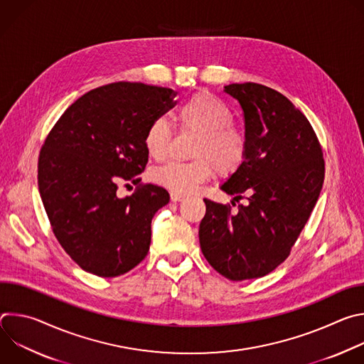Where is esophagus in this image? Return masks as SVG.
Listing matches in <instances>:
<instances>
[{
	"mask_svg": "<svg viewBox=\"0 0 364 364\" xmlns=\"http://www.w3.org/2000/svg\"><path fill=\"white\" fill-rule=\"evenodd\" d=\"M184 197H186V196H183V194L171 193V201H174V203H177V201H183V200H184Z\"/></svg>",
	"mask_w": 364,
	"mask_h": 364,
	"instance_id": "obj_1",
	"label": "esophagus"
}]
</instances>
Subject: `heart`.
I'll use <instances>...</instances> for the list:
<instances>
[{
	"label": "heart",
	"instance_id": "heart-1",
	"mask_svg": "<svg viewBox=\"0 0 364 364\" xmlns=\"http://www.w3.org/2000/svg\"><path fill=\"white\" fill-rule=\"evenodd\" d=\"M184 128L197 132L188 163H167L152 173V180L173 193L187 194L205 181L215 170L220 176L235 173L246 157V138L232 122V112L219 97L198 92L178 109ZM170 125L166 119H154L146 128L144 145L152 159L166 155L170 141Z\"/></svg>",
	"mask_w": 364,
	"mask_h": 364
}]
</instances>
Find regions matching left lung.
<instances>
[{
    "label": "left lung",
    "mask_w": 364,
    "mask_h": 364,
    "mask_svg": "<svg viewBox=\"0 0 364 364\" xmlns=\"http://www.w3.org/2000/svg\"><path fill=\"white\" fill-rule=\"evenodd\" d=\"M225 92L243 111L246 157L220 188L247 204L204 198L198 239L204 257L230 281L261 278L288 257L324 183L317 135L294 103L259 83H232Z\"/></svg>",
    "instance_id": "1"
}]
</instances>
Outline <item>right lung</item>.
Here are the masks:
<instances>
[{
	"instance_id": "obj_1",
	"label": "right lung",
	"mask_w": 364,
	"mask_h": 364,
	"mask_svg": "<svg viewBox=\"0 0 364 364\" xmlns=\"http://www.w3.org/2000/svg\"><path fill=\"white\" fill-rule=\"evenodd\" d=\"M176 92L144 83L96 87L65 111L38 157V191L62 247L86 272L112 278L135 268L151 243V220L170 201L145 184L117 194L146 166L149 124L174 107Z\"/></svg>"
}]
</instances>
